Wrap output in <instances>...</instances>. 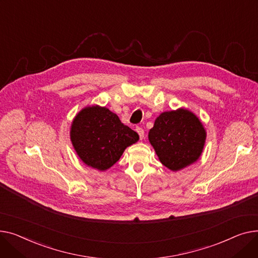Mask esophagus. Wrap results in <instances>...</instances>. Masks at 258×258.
<instances>
[{"label": "esophagus", "mask_w": 258, "mask_h": 258, "mask_svg": "<svg viewBox=\"0 0 258 258\" xmlns=\"http://www.w3.org/2000/svg\"><path fill=\"white\" fill-rule=\"evenodd\" d=\"M136 132L139 133V135H140V139L141 140H143L144 139V136H145V131H144V129L142 128V127H136Z\"/></svg>", "instance_id": "1"}]
</instances>
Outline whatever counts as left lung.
Listing matches in <instances>:
<instances>
[{"instance_id": "left-lung-1", "label": "left lung", "mask_w": 258, "mask_h": 258, "mask_svg": "<svg viewBox=\"0 0 258 258\" xmlns=\"http://www.w3.org/2000/svg\"><path fill=\"white\" fill-rule=\"evenodd\" d=\"M206 132L202 123L186 109L161 113L149 132V141L161 163L172 171L191 164L202 153Z\"/></svg>"}]
</instances>
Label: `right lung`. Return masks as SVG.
Segmentation results:
<instances>
[{
    "label": "right lung",
    "mask_w": 258,
    "mask_h": 258,
    "mask_svg": "<svg viewBox=\"0 0 258 258\" xmlns=\"http://www.w3.org/2000/svg\"><path fill=\"white\" fill-rule=\"evenodd\" d=\"M139 139V134L120 122L115 113L100 106L82 109L71 128V140L78 156L100 171L109 169Z\"/></svg>",
    "instance_id": "1"
}]
</instances>
